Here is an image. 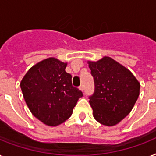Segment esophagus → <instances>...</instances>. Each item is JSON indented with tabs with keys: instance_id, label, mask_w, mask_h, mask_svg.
<instances>
[{
	"instance_id": "esophagus-1",
	"label": "esophagus",
	"mask_w": 156,
	"mask_h": 156,
	"mask_svg": "<svg viewBox=\"0 0 156 156\" xmlns=\"http://www.w3.org/2000/svg\"><path fill=\"white\" fill-rule=\"evenodd\" d=\"M79 90H82V91L84 90V85H83V84L81 85L80 87H79Z\"/></svg>"
}]
</instances>
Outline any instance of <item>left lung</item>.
<instances>
[{
	"mask_svg": "<svg viewBox=\"0 0 156 156\" xmlns=\"http://www.w3.org/2000/svg\"><path fill=\"white\" fill-rule=\"evenodd\" d=\"M87 63L94 81V93L89 101L94 118L102 125L115 126L134 107L140 83L127 68L110 57Z\"/></svg>",
	"mask_w": 156,
	"mask_h": 156,
	"instance_id": "left-lung-1",
	"label": "left lung"
}]
</instances>
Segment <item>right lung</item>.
<instances>
[{"instance_id":"right-lung-1","label":"right lung","mask_w":156,"mask_h":156,"mask_svg":"<svg viewBox=\"0 0 156 156\" xmlns=\"http://www.w3.org/2000/svg\"><path fill=\"white\" fill-rule=\"evenodd\" d=\"M66 66L55 58L44 59L28 70L20 84L31 113L47 126H58L68 119L82 97V91L72 86Z\"/></svg>"}]
</instances>
